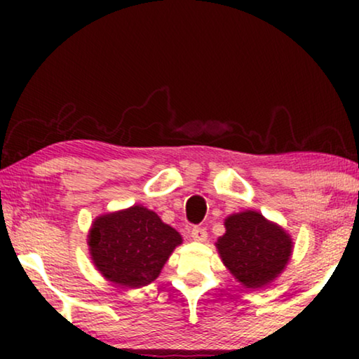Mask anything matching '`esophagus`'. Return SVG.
I'll return each instance as SVG.
<instances>
[{"mask_svg": "<svg viewBox=\"0 0 359 359\" xmlns=\"http://www.w3.org/2000/svg\"><path fill=\"white\" fill-rule=\"evenodd\" d=\"M191 237H193L196 242H204V240L208 238V230L204 227H193L191 229Z\"/></svg>", "mask_w": 359, "mask_h": 359, "instance_id": "1", "label": "esophagus"}]
</instances>
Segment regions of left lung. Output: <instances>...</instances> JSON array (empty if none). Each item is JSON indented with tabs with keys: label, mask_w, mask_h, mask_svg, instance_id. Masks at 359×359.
Listing matches in <instances>:
<instances>
[{
	"label": "left lung",
	"mask_w": 359,
	"mask_h": 359,
	"mask_svg": "<svg viewBox=\"0 0 359 359\" xmlns=\"http://www.w3.org/2000/svg\"><path fill=\"white\" fill-rule=\"evenodd\" d=\"M225 233L215 247L233 278L245 287L258 289L274 281L291 258L292 238L257 210L225 219Z\"/></svg>",
	"instance_id": "left-lung-1"
}]
</instances>
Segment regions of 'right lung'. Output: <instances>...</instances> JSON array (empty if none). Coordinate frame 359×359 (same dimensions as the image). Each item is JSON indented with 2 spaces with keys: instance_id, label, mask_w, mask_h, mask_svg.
Returning <instances> with one entry per match:
<instances>
[{
  "instance_id": "add662e5",
  "label": "right lung",
  "mask_w": 359,
  "mask_h": 359,
  "mask_svg": "<svg viewBox=\"0 0 359 359\" xmlns=\"http://www.w3.org/2000/svg\"><path fill=\"white\" fill-rule=\"evenodd\" d=\"M181 235L144 205L95 219L88 235L93 263L107 281L142 287L158 278Z\"/></svg>"
}]
</instances>
